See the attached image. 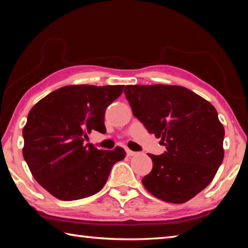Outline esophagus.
Returning a JSON list of instances; mask_svg holds the SVG:
<instances>
[{"label":"esophagus","instance_id":"esophagus-1","mask_svg":"<svg viewBox=\"0 0 248 248\" xmlns=\"http://www.w3.org/2000/svg\"><path fill=\"white\" fill-rule=\"evenodd\" d=\"M125 152H127V155H128V156H133V155H136V154H137L136 152H133V151L129 150V149L125 150Z\"/></svg>","mask_w":248,"mask_h":248}]
</instances>
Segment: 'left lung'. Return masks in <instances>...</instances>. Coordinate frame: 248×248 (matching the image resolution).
<instances>
[{
	"label": "left lung",
	"mask_w": 248,
	"mask_h": 248,
	"mask_svg": "<svg viewBox=\"0 0 248 248\" xmlns=\"http://www.w3.org/2000/svg\"><path fill=\"white\" fill-rule=\"evenodd\" d=\"M134 117L161 138L166 152L151 156L153 169L142 179L150 194L184 203L212 182L224 156V128L208 100L178 85H127Z\"/></svg>",
	"instance_id": "8db88e82"
}]
</instances>
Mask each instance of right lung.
Masks as SVG:
<instances>
[{
    "label": "right lung",
    "instance_id": "1",
    "mask_svg": "<svg viewBox=\"0 0 248 248\" xmlns=\"http://www.w3.org/2000/svg\"><path fill=\"white\" fill-rule=\"evenodd\" d=\"M123 91L124 85L63 86L31 109L23 129V156L49 194L64 201L93 196L115 163L124 158L120 146L106 151L84 143L93 130L106 132L105 111Z\"/></svg>",
    "mask_w": 248,
    "mask_h": 248
}]
</instances>
